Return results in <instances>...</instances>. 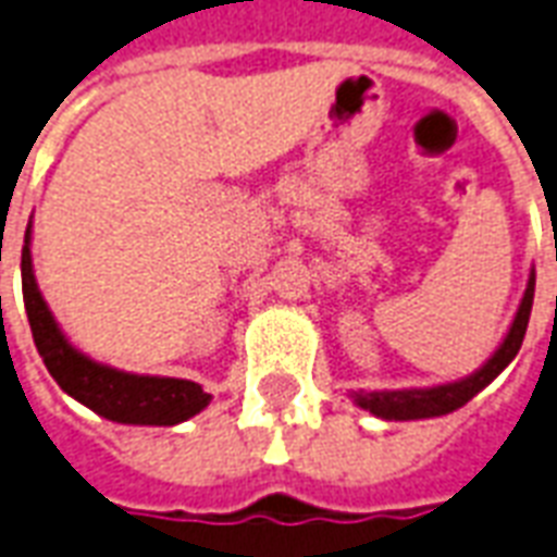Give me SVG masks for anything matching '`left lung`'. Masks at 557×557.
<instances>
[{
	"label": "left lung",
	"mask_w": 557,
	"mask_h": 557,
	"mask_svg": "<svg viewBox=\"0 0 557 557\" xmlns=\"http://www.w3.org/2000/svg\"><path fill=\"white\" fill-rule=\"evenodd\" d=\"M531 304H534V271L529 274L525 292H522L520 310L510 321L505 339L498 345L493 357H490L481 369H475L467 377L451 383H440V386H422V389H374V393H351L354 405L369 410L377 419L386 422H410V419H434V416L455 413L457 407L472 401L490 381H496L498 374L508 369V362L517 357L522 339H525V327H529Z\"/></svg>",
	"instance_id": "left-lung-1"
}]
</instances>
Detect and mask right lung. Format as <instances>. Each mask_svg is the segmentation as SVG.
<instances>
[{
  "instance_id": "right-lung-1",
  "label": "right lung",
  "mask_w": 557,
  "mask_h": 557,
  "mask_svg": "<svg viewBox=\"0 0 557 557\" xmlns=\"http://www.w3.org/2000/svg\"><path fill=\"white\" fill-rule=\"evenodd\" d=\"M20 268H23V300H26L37 354L44 357L49 374L70 398L121 425H180L212 401V395L203 393V386L195 381L123 372L106 362L90 360L88 354L70 345L37 289L35 265H32V221L26 226Z\"/></svg>"
}]
</instances>
